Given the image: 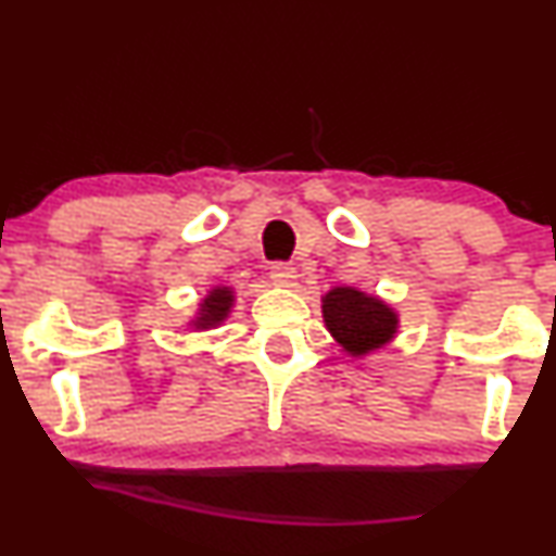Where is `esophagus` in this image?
<instances>
[{
  "instance_id": "esophagus-1",
  "label": "esophagus",
  "mask_w": 556,
  "mask_h": 556,
  "mask_svg": "<svg viewBox=\"0 0 556 556\" xmlns=\"http://www.w3.org/2000/svg\"><path fill=\"white\" fill-rule=\"evenodd\" d=\"M271 279L279 287H295L298 271L290 264H271Z\"/></svg>"
}]
</instances>
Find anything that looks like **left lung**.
<instances>
[{
    "instance_id": "1",
    "label": "left lung",
    "mask_w": 556,
    "mask_h": 556,
    "mask_svg": "<svg viewBox=\"0 0 556 556\" xmlns=\"http://www.w3.org/2000/svg\"><path fill=\"white\" fill-rule=\"evenodd\" d=\"M321 314L329 334L353 358L374 353L394 340L397 311L358 287H331L321 298Z\"/></svg>"
}]
</instances>
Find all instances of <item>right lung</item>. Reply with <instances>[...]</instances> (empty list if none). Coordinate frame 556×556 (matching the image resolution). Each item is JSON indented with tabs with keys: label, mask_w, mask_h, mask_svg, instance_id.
<instances>
[{
	"label": "right lung",
	"mask_w": 556,
	"mask_h": 556,
	"mask_svg": "<svg viewBox=\"0 0 556 556\" xmlns=\"http://www.w3.org/2000/svg\"><path fill=\"white\" fill-rule=\"evenodd\" d=\"M232 305H235L232 287H222V285L212 287V290H208V295L198 303L195 316L190 318V327H193L195 331L216 329L229 316Z\"/></svg>",
	"instance_id": "obj_1"
}]
</instances>
